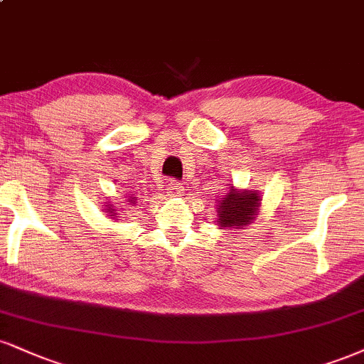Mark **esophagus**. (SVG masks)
<instances>
[{
  "label": "esophagus",
  "instance_id": "1",
  "mask_svg": "<svg viewBox=\"0 0 364 364\" xmlns=\"http://www.w3.org/2000/svg\"><path fill=\"white\" fill-rule=\"evenodd\" d=\"M183 191L181 183L176 181V179H169V185H168V193L169 196H176Z\"/></svg>",
  "mask_w": 364,
  "mask_h": 364
}]
</instances>
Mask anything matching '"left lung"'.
<instances>
[{
	"label": "left lung",
	"instance_id": "8db88e82",
	"mask_svg": "<svg viewBox=\"0 0 364 364\" xmlns=\"http://www.w3.org/2000/svg\"><path fill=\"white\" fill-rule=\"evenodd\" d=\"M261 207V198L257 191H239L234 186L218 200L217 215L218 225L224 229H244L256 218Z\"/></svg>",
	"mask_w": 364,
	"mask_h": 364
}]
</instances>
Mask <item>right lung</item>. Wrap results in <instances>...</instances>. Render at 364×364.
<instances>
[{
	"mask_svg": "<svg viewBox=\"0 0 364 364\" xmlns=\"http://www.w3.org/2000/svg\"><path fill=\"white\" fill-rule=\"evenodd\" d=\"M127 201H129L130 205H135V203H137V196H129V198H127ZM105 210H107V213H110V215H108V217H112V218H117V215H118L117 212H120V210H117L115 205H112L110 201H108V203L105 205Z\"/></svg>",
	"mask_w": 364,
	"mask_h": 364,
	"instance_id": "obj_1",
	"label": "right lung"
}]
</instances>
